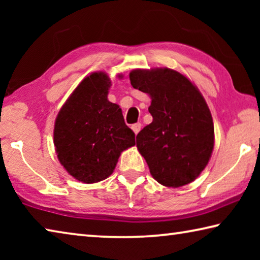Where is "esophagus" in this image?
I'll return each mask as SVG.
<instances>
[{
  "label": "esophagus",
  "mask_w": 260,
  "mask_h": 260,
  "mask_svg": "<svg viewBox=\"0 0 260 260\" xmlns=\"http://www.w3.org/2000/svg\"><path fill=\"white\" fill-rule=\"evenodd\" d=\"M141 127H142V125H141V122H136V124L132 125V129H133V132L135 134H138L139 132L141 131Z\"/></svg>",
  "instance_id": "1"
}]
</instances>
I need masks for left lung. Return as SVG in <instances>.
I'll use <instances>...</instances> for the list:
<instances>
[{
    "label": "left lung",
    "instance_id": "left-lung-1",
    "mask_svg": "<svg viewBox=\"0 0 260 260\" xmlns=\"http://www.w3.org/2000/svg\"><path fill=\"white\" fill-rule=\"evenodd\" d=\"M135 89L150 95L152 122L136 135V147L162 186L193 181L208 165L214 127L208 104L196 86L174 70H133Z\"/></svg>",
    "mask_w": 260,
    "mask_h": 260
}]
</instances>
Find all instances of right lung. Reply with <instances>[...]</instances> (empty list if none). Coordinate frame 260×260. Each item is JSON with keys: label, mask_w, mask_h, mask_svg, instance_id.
Masks as SVG:
<instances>
[{"label": "right lung", "mask_w": 260, "mask_h": 260, "mask_svg": "<svg viewBox=\"0 0 260 260\" xmlns=\"http://www.w3.org/2000/svg\"><path fill=\"white\" fill-rule=\"evenodd\" d=\"M111 81L104 72L83 79L61 107L54 144L60 164L85 183L111 175L121 151L135 144L119 105L109 102Z\"/></svg>", "instance_id": "obj_1"}]
</instances>
